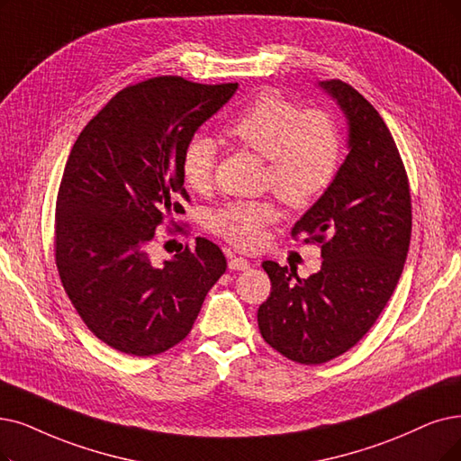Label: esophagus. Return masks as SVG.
Listing matches in <instances>:
<instances>
[{
  "label": "esophagus",
  "instance_id": "1",
  "mask_svg": "<svg viewBox=\"0 0 461 461\" xmlns=\"http://www.w3.org/2000/svg\"><path fill=\"white\" fill-rule=\"evenodd\" d=\"M229 268H230V270H248V268H249V261L246 259V257L230 255V257H229Z\"/></svg>",
  "mask_w": 461,
  "mask_h": 461
}]
</instances>
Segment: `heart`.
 Wrapping results in <instances>:
<instances>
[{
  "mask_svg": "<svg viewBox=\"0 0 461 461\" xmlns=\"http://www.w3.org/2000/svg\"><path fill=\"white\" fill-rule=\"evenodd\" d=\"M238 145L267 158L265 187L285 206L301 210L335 181L342 157L337 121L323 109H303L276 90H263L227 126ZM217 145L204 134L193 136L181 153V176L194 193L213 185ZM278 219L272 200H230L210 213V229L238 248L259 244L267 225Z\"/></svg>",
  "mask_w": 461,
  "mask_h": 461,
  "instance_id": "obj_1",
  "label": "heart"
}]
</instances>
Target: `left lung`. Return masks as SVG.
I'll return each instance as SVG.
<instances>
[{"mask_svg": "<svg viewBox=\"0 0 461 461\" xmlns=\"http://www.w3.org/2000/svg\"><path fill=\"white\" fill-rule=\"evenodd\" d=\"M321 86L349 126V153L323 196L291 229L321 248V270L265 261L272 289L259 306L263 339L284 357L321 365L354 348L388 304L407 259L412 230L409 176L384 119L344 81Z\"/></svg>", "mask_w": 461, "mask_h": 461, "instance_id": "obj_1", "label": "left lung"}]
</instances>
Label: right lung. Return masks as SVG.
Instances as JSON below:
<instances>
[{
  "mask_svg": "<svg viewBox=\"0 0 461 461\" xmlns=\"http://www.w3.org/2000/svg\"><path fill=\"white\" fill-rule=\"evenodd\" d=\"M236 88L179 76L128 85L71 147L57 196L54 261L90 333L122 354L157 356L185 339L227 270L223 251L206 238L164 265L149 259V246L162 223L185 213L183 147Z\"/></svg>",
  "mask_w": 461,
  "mask_h": 461,
  "instance_id": "obj_1",
  "label": "right lung"
}]
</instances>
